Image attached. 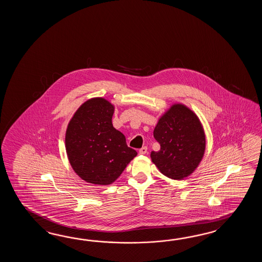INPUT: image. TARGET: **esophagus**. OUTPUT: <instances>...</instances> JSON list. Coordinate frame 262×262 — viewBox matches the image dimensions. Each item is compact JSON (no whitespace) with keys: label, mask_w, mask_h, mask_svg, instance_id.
I'll list each match as a JSON object with an SVG mask.
<instances>
[{"label":"esophagus","mask_w":262,"mask_h":262,"mask_svg":"<svg viewBox=\"0 0 262 262\" xmlns=\"http://www.w3.org/2000/svg\"><path fill=\"white\" fill-rule=\"evenodd\" d=\"M147 150H148L147 147H142L141 149H139V155H146V154H147Z\"/></svg>","instance_id":"34e87169"}]
</instances>
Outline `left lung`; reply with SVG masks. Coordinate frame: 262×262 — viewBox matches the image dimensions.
I'll return each mask as SVG.
<instances>
[{"label":"left lung","mask_w":262,"mask_h":262,"mask_svg":"<svg viewBox=\"0 0 262 262\" xmlns=\"http://www.w3.org/2000/svg\"><path fill=\"white\" fill-rule=\"evenodd\" d=\"M160 144L150 159L167 178L184 180L200 166L206 150V135L200 118L188 106L174 103L162 114L154 130Z\"/></svg>","instance_id":"obj_1"}]
</instances>
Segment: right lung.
Returning <instances> with one entry per match:
<instances>
[{
    "mask_svg": "<svg viewBox=\"0 0 262 262\" xmlns=\"http://www.w3.org/2000/svg\"><path fill=\"white\" fill-rule=\"evenodd\" d=\"M115 106L104 97L85 101L66 132V150L73 170L95 185L113 184L138 152L112 125Z\"/></svg>",
    "mask_w": 262,
    "mask_h": 262,
    "instance_id": "right-lung-1",
    "label": "right lung"
}]
</instances>
